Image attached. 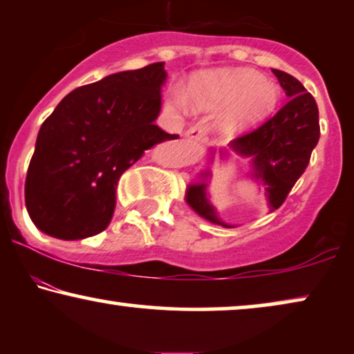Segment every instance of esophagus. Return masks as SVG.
I'll list each match as a JSON object with an SVG mask.
<instances>
[{"label":"esophagus","mask_w":354,"mask_h":354,"mask_svg":"<svg viewBox=\"0 0 354 354\" xmlns=\"http://www.w3.org/2000/svg\"><path fill=\"white\" fill-rule=\"evenodd\" d=\"M207 133H209V125L205 124V122H200L196 125H193L192 129H188L185 135L188 138L192 140H196V142H205Z\"/></svg>","instance_id":"obj_1"}]
</instances>
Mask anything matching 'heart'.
<instances>
[{
	"label": "heart",
	"mask_w": 354,
	"mask_h": 354,
	"mask_svg": "<svg viewBox=\"0 0 354 354\" xmlns=\"http://www.w3.org/2000/svg\"><path fill=\"white\" fill-rule=\"evenodd\" d=\"M277 86L248 69L207 72L192 84L190 98L200 109L234 104L217 120L219 129L235 130L258 122L277 103ZM178 106L185 101L178 100Z\"/></svg>",
	"instance_id": "obj_1"
}]
</instances>
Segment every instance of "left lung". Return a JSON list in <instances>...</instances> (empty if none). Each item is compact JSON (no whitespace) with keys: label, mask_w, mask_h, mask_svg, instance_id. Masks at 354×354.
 <instances>
[{"label":"left lung","mask_w":354,"mask_h":354,"mask_svg":"<svg viewBox=\"0 0 354 354\" xmlns=\"http://www.w3.org/2000/svg\"><path fill=\"white\" fill-rule=\"evenodd\" d=\"M272 72L288 96L287 103L258 129L235 138L230 148L241 156L251 158V176L268 187L269 205L277 209L306 171L313 149L319 142L321 127L316 100L301 82L287 72L277 69ZM209 176L206 171L203 180L188 187L185 200L193 211L212 224L230 227L219 221L214 206L207 200L206 182Z\"/></svg>","instance_id":"left-lung-1"}]
</instances>
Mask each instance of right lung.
Returning a JSON list of instances; mask_svg holds the SVG:
<instances>
[{"instance_id": "obj_1", "label": "right lung", "mask_w": 354, "mask_h": 354, "mask_svg": "<svg viewBox=\"0 0 354 354\" xmlns=\"http://www.w3.org/2000/svg\"><path fill=\"white\" fill-rule=\"evenodd\" d=\"M164 62L104 77L71 91L41 124L26 178V206L38 229L61 240L103 232L122 174L154 145L176 140L154 120Z\"/></svg>"}]
</instances>
